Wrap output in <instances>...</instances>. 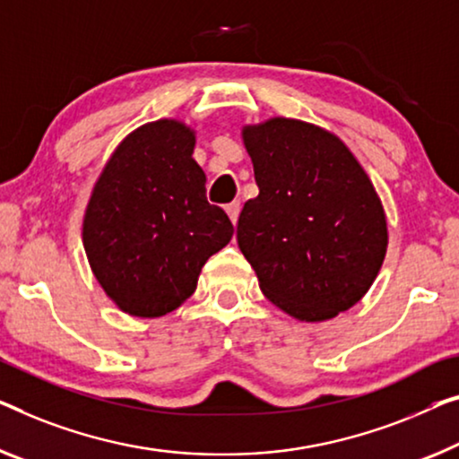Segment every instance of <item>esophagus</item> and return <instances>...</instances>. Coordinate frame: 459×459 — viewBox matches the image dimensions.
<instances>
[{
	"label": "esophagus",
	"mask_w": 459,
	"mask_h": 459,
	"mask_svg": "<svg viewBox=\"0 0 459 459\" xmlns=\"http://www.w3.org/2000/svg\"><path fill=\"white\" fill-rule=\"evenodd\" d=\"M238 212H241V204H238V202H232V204H229V206H227V214H229L232 224H237Z\"/></svg>",
	"instance_id": "obj_1"
}]
</instances>
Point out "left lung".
Masks as SVG:
<instances>
[{"label": "left lung", "instance_id": "obj_1", "mask_svg": "<svg viewBox=\"0 0 459 459\" xmlns=\"http://www.w3.org/2000/svg\"><path fill=\"white\" fill-rule=\"evenodd\" d=\"M257 197L237 243L278 309L307 324L333 319L367 295L387 251V221L357 156L336 134L300 119L243 126Z\"/></svg>", "mask_w": 459, "mask_h": 459}]
</instances>
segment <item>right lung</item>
Wrapping results in <instances>:
<instances>
[{"label":"right lung","mask_w":459,"mask_h":459,"mask_svg":"<svg viewBox=\"0 0 459 459\" xmlns=\"http://www.w3.org/2000/svg\"><path fill=\"white\" fill-rule=\"evenodd\" d=\"M194 148L187 123H143L94 181L82 243L100 289L127 316L154 319L181 307L208 257L232 238L229 216L206 200Z\"/></svg>","instance_id":"right-lung-1"}]
</instances>
